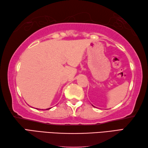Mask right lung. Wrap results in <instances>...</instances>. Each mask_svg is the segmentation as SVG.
Segmentation results:
<instances>
[{
	"mask_svg": "<svg viewBox=\"0 0 148 148\" xmlns=\"http://www.w3.org/2000/svg\"><path fill=\"white\" fill-rule=\"evenodd\" d=\"M50 108H48V109H46V110H49V109H50ZM37 109V108H36ZM38 110H39V109H38Z\"/></svg>",
	"mask_w": 148,
	"mask_h": 148,
	"instance_id": "add662e5",
	"label": "right lung"
}]
</instances>
